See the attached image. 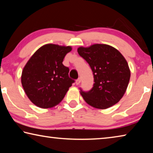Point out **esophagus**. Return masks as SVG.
<instances>
[{
  "mask_svg": "<svg viewBox=\"0 0 153 153\" xmlns=\"http://www.w3.org/2000/svg\"><path fill=\"white\" fill-rule=\"evenodd\" d=\"M80 82H81V78H80V77H79L78 79H76V85H79L80 84Z\"/></svg>",
  "mask_w": 153,
  "mask_h": 153,
  "instance_id": "obj_1",
  "label": "esophagus"
}]
</instances>
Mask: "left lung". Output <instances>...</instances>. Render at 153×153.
<instances>
[{"label": "left lung", "instance_id": "obj_1", "mask_svg": "<svg viewBox=\"0 0 153 153\" xmlns=\"http://www.w3.org/2000/svg\"><path fill=\"white\" fill-rule=\"evenodd\" d=\"M79 55L91 68L94 76L92 89L80 93L88 104L105 109L120 101L126 92L130 78L128 64L117 49L107 45L79 47Z\"/></svg>", "mask_w": 153, "mask_h": 153}]
</instances>
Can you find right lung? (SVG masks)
<instances>
[{
	"label": "right lung",
	"instance_id": "right-lung-1",
	"mask_svg": "<svg viewBox=\"0 0 153 153\" xmlns=\"http://www.w3.org/2000/svg\"><path fill=\"white\" fill-rule=\"evenodd\" d=\"M70 46L46 45L33 54L22 71V84L33 104L47 108L59 104L75 80L69 77V69L63 59Z\"/></svg>",
	"mask_w": 153,
	"mask_h": 153
}]
</instances>
